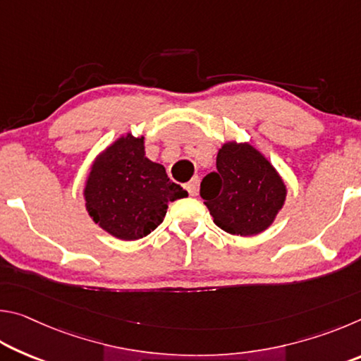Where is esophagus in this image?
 <instances>
[{
  "label": "esophagus",
  "instance_id": "1",
  "mask_svg": "<svg viewBox=\"0 0 361 361\" xmlns=\"http://www.w3.org/2000/svg\"><path fill=\"white\" fill-rule=\"evenodd\" d=\"M197 188H199V178H197V176H192L191 181H189L186 185L188 192L191 195H195V194H197Z\"/></svg>",
  "mask_w": 361,
  "mask_h": 361
}]
</instances>
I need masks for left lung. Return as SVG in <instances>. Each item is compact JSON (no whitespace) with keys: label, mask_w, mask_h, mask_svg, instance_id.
Returning <instances> with one entry per match:
<instances>
[{"label":"left lung","mask_w":361,"mask_h":361,"mask_svg":"<svg viewBox=\"0 0 361 361\" xmlns=\"http://www.w3.org/2000/svg\"><path fill=\"white\" fill-rule=\"evenodd\" d=\"M200 197L213 223L232 235H256L282 210L286 186L282 176L250 143H224L216 156V172L200 183Z\"/></svg>","instance_id":"8db88e82"}]
</instances>
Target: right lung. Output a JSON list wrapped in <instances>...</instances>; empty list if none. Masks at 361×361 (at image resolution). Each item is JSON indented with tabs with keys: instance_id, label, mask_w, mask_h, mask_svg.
Masks as SVG:
<instances>
[{
	"instance_id": "add662e5",
	"label": "right lung",
	"mask_w": 361,
	"mask_h": 361,
	"mask_svg": "<svg viewBox=\"0 0 361 361\" xmlns=\"http://www.w3.org/2000/svg\"><path fill=\"white\" fill-rule=\"evenodd\" d=\"M188 197L161 164L145 156V137L116 140L95 159L84 188L85 210L121 240L148 235L164 221L169 202Z\"/></svg>"
}]
</instances>
